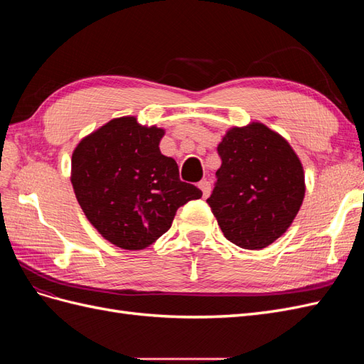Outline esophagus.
<instances>
[{
    "mask_svg": "<svg viewBox=\"0 0 364 364\" xmlns=\"http://www.w3.org/2000/svg\"><path fill=\"white\" fill-rule=\"evenodd\" d=\"M199 188L202 190L203 197H208L209 193H211V183H209L208 181H200L199 182Z\"/></svg>",
    "mask_w": 364,
    "mask_h": 364,
    "instance_id": "34e87169",
    "label": "esophagus"
}]
</instances>
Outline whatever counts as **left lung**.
<instances>
[{
  "mask_svg": "<svg viewBox=\"0 0 364 364\" xmlns=\"http://www.w3.org/2000/svg\"><path fill=\"white\" fill-rule=\"evenodd\" d=\"M211 208L223 235L243 249L272 245L291 225L305 194L290 144L261 123L230 129L220 142Z\"/></svg>",
  "mask_w": 364,
  "mask_h": 364,
  "instance_id": "1",
  "label": "left lung"
}]
</instances>
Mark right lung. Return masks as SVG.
<instances>
[{"label": "right lung", "instance_id": "obj_1", "mask_svg": "<svg viewBox=\"0 0 364 364\" xmlns=\"http://www.w3.org/2000/svg\"><path fill=\"white\" fill-rule=\"evenodd\" d=\"M164 130L123 117L83 138L71 159V182L85 215L112 245L139 250L171 226L176 211L200 199L197 186L179 179L164 156Z\"/></svg>", "mask_w": 364, "mask_h": 364}]
</instances>
